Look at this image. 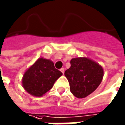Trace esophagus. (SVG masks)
Segmentation results:
<instances>
[{
	"instance_id": "34e87169",
	"label": "esophagus",
	"mask_w": 125,
	"mask_h": 125,
	"mask_svg": "<svg viewBox=\"0 0 125 125\" xmlns=\"http://www.w3.org/2000/svg\"><path fill=\"white\" fill-rule=\"evenodd\" d=\"M60 70H61V72L62 73H63V74L64 73V70H64V68H61Z\"/></svg>"
}]
</instances>
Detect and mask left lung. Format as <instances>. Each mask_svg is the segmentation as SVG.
<instances>
[{
    "label": "left lung",
    "instance_id": "left-lung-1",
    "mask_svg": "<svg viewBox=\"0 0 125 125\" xmlns=\"http://www.w3.org/2000/svg\"><path fill=\"white\" fill-rule=\"evenodd\" d=\"M70 67L64 73L71 93L78 99L85 98L101 84L104 70L93 60L86 57L72 58Z\"/></svg>",
    "mask_w": 125,
    "mask_h": 125
}]
</instances>
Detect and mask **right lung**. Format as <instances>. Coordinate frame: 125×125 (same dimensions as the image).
I'll use <instances>...</instances> for the list:
<instances>
[{
	"label": "right lung",
	"instance_id": "right-lung-1",
	"mask_svg": "<svg viewBox=\"0 0 125 125\" xmlns=\"http://www.w3.org/2000/svg\"><path fill=\"white\" fill-rule=\"evenodd\" d=\"M62 73L50 59L39 58L26 70L22 78L23 89L31 95L41 97L54 85Z\"/></svg>",
	"mask_w": 125,
	"mask_h": 125
}]
</instances>
